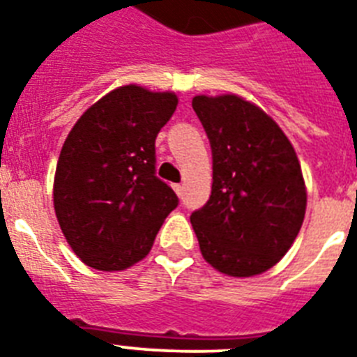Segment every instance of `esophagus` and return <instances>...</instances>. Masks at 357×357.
<instances>
[{
    "label": "esophagus",
    "instance_id": "1",
    "mask_svg": "<svg viewBox=\"0 0 357 357\" xmlns=\"http://www.w3.org/2000/svg\"><path fill=\"white\" fill-rule=\"evenodd\" d=\"M174 190H176V195H178V196H183V185H181V183L174 185Z\"/></svg>",
    "mask_w": 357,
    "mask_h": 357
}]
</instances>
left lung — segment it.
I'll use <instances>...</instances> for the list:
<instances>
[{
    "instance_id": "8db88e82",
    "label": "left lung",
    "mask_w": 357,
    "mask_h": 357,
    "mask_svg": "<svg viewBox=\"0 0 357 357\" xmlns=\"http://www.w3.org/2000/svg\"><path fill=\"white\" fill-rule=\"evenodd\" d=\"M213 155L211 196L190 215L204 259L228 276L268 271L298 235L305 185L278 123L243 98H192Z\"/></svg>"
}]
</instances>
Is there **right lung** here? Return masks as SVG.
Masks as SVG:
<instances>
[{
    "label": "right lung",
    "mask_w": 357,
    "mask_h": 357,
    "mask_svg": "<svg viewBox=\"0 0 357 357\" xmlns=\"http://www.w3.org/2000/svg\"><path fill=\"white\" fill-rule=\"evenodd\" d=\"M172 92L120 86L86 109L59 155L53 206L85 265L123 271L148 255L176 192L155 176V137L176 111Z\"/></svg>",
    "instance_id": "obj_1"
}]
</instances>
